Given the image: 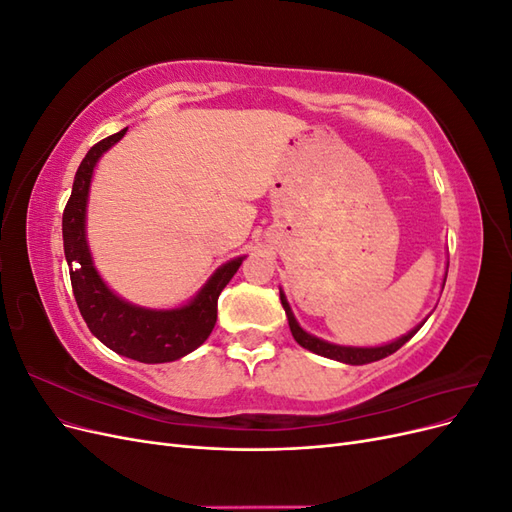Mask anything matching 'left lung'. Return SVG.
<instances>
[{"mask_svg": "<svg viewBox=\"0 0 512 512\" xmlns=\"http://www.w3.org/2000/svg\"><path fill=\"white\" fill-rule=\"evenodd\" d=\"M280 299H282V305H284V312L288 316V324H290V331H292V337L297 339V344L307 348L309 352H316L320 356H327V359H333V361H339V363H346V365H365V363H374V361H380L384 359V356H389L393 352H397L401 346H404L406 342H410V339L416 335V331L423 327V324H418V327H414L408 335L395 339V342L391 344H384V346H376V348H354V346H337V344H329L324 342V339H318L314 335L305 333L299 322L294 320L292 316V309L284 297V292L280 290Z\"/></svg>", "mask_w": 512, "mask_h": 512, "instance_id": "obj_1", "label": "left lung"}]
</instances>
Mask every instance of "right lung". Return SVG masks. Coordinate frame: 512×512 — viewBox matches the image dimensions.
<instances>
[{
    "label": "right lung",
    "mask_w": 512,
    "mask_h": 512,
    "mask_svg": "<svg viewBox=\"0 0 512 512\" xmlns=\"http://www.w3.org/2000/svg\"><path fill=\"white\" fill-rule=\"evenodd\" d=\"M128 130V128H126ZM126 130L96 143L74 175L72 194L61 218L64 252L76 305L89 331L117 354L141 363H170L190 354L211 335L218 320V297L241 267L243 256L215 271L196 297L175 309H145L119 299L98 275L85 237L89 183L102 153L121 141Z\"/></svg>",
    "instance_id": "add662e5"
}]
</instances>
